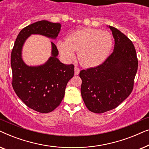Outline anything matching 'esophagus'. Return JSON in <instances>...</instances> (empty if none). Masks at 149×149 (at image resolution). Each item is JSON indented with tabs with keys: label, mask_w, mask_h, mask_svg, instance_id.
<instances>
[{
	"label": "esophagus",
	"mask_w": 149,
	"mask_h": 149,
	"mask_svg": "<svg viewBox=\"0 0 149 149\" xmlns=\"http://www.w3.org/2000/svg\"><path fill=\"white\" fill-rule=\"evenodd\" d=\"M80 72V69L77 67H74V75H78Z\"/></svg>",
	"instance_id": "obj_1"
}]
</instances>
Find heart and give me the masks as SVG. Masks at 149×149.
Instances as JSON below:
<instances>
[{
	"instance_id": "heart-1",
	"label": "heart",
	"mask_w": 149,
	"mask_h": 149,
	"mask_svg": "<svg viewBox=\"0 0 149 149\" xmlns=\"http://www.w3.org/2000/svg\"><path fill=\"white\" fill-rule=\"evenodd\" d=\"M113 40L109 32L85 28L67 36L66 40H59L57 47L65 60L70 61L78 52V59L85 67L101 64L109 56Z\"/></svg>"
}]
</instances>
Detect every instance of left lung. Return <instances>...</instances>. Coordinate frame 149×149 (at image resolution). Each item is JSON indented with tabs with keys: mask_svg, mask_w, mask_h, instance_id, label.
<instances>
[{
	"mask_svg": "<svg viewBox=\"0 0 149 149\" xmlns=\"http://www.w3.org/2000/svg\"><path fill=\"white\" fill-rule=\"evenodd\" d=\"M113 52L102 64L82 70L81 92L89 111L103 113L117 107L131 93L138 70V59L133 43L113 26Z\"/></svg>",
	"mask_w": 149,
	"mask_h": 149,
	"instance_id": "obj_1",
	"label": "left lung"
}]
</instances>
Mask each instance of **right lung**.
Masks as SVG:
<instances>
[{
	"label": "right lung",
	"instance_id": "obj_1",
	"mask_svg": "<svg viewBox=\"0 0 149 149\" xmlns=\"http://www.w3.org/2000/svg\"><path fill=\"white\" fill-rule=\"evenodd\" d=\"M60 23L41 20L23 28L16 38L11 56L13 88L28 107L41 113H50L60 105L66 85L74 76V65L64 64L58 58V50L51 42V56L38 66H28L22 58V49L32 34L56 39Z\"/></svg>",
	"mask_w": 149,
	"mask_h": 149
}]
</instances>
